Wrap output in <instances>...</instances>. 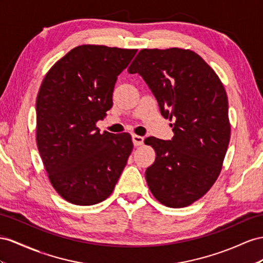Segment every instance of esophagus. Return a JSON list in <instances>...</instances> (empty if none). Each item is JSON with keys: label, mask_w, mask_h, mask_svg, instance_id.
Segmentation results:
<instances>
[{"label": "esophagus", "mask_w": 263, "mask_h": 263, "mask_svg": "<svg viewBox=\"0 0 263 263\" xmlns=\"http://www.w3.org/2000/svg\"><path fill=\"white\" fill-rule=\"evenodd\" d=\"M132 141H133L134 146H139V145H142L143 144L144 138L141 137V136H137V134H133V136H132Z\"/></svg>", "instance_id": "esophagus-1"}]
</instances>
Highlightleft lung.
<instances>
[{
	"instance_id": "left-lung-1",
	"label": "left lung",
	"mask_w": 263,
	"mask_h": 263,
	"mask_svg": "<svg viewBox=\"0 0 263 263\" xmlns=\"http://www.w3.org/2000/svg\"><path fill=\"white\" fill-rule=\"evenodd\" d=\"M139 73L174 121L171 141L145 139L156 161L145 171L153 197L169 208L192 204L210 190L230 141L228 97L218 74L196 52L142 49L127 69Z\"/></svg>"
}]
</instances>
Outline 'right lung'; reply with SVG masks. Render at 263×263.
Here are the masks:
<instances>
[{"instance_id":"1","label":"right lung","mask_w":263,"mask_h":263,"mask_svg":"<svg viewBox=\"0 0 263 263\" xmlns=\"http://www.w3.org/2000/svg\"><path fill=\"white\" fill-rule=\"evenodd\" d=\"M138 50L83 44L45 74L36 98V144L52 186L78 205L114 190L133 149L129 133H100L117 78Z\"/></svg>"}]
</instances>
